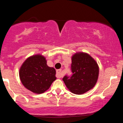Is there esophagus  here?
<instances>
[{"instance_id": "esophagus-1", "label": "esophagus", "mask_w": 123, "mask_h": 123, "mask_svg": "<svg viewBox=\"0 0 123 123\" xmlns=\"http://www.w3.org/2000/svg\"><path fill=\"white\" fill-rule=\"evenodd\" d=\"M56 75L57 77L60 78L62 77V70L61 69H59L56 71Z\"/></svg>"}]
</instances>
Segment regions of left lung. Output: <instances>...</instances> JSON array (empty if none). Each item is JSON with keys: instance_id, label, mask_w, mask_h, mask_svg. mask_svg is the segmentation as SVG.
Listing matches in <instances>:
<instances>
[{"instance_id": "1", "label": "left lung", "mask_w": 123, "mask_h": 123, "mask_svg": "<svg viewBox=\"0 0 123 123\" xmlns=\"http://www.w3.org/2000/svg\"><path fill=\"white\" fill-rule=\"evenodd\" d=\"M72 75L63 78L68 89L76 94H82L94 87L99 76V67L90 55L75 54L72 58Z\"/></svg>"}]
</instances>
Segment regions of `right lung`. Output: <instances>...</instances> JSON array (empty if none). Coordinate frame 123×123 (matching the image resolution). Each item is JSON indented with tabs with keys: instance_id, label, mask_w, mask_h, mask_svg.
Returning <instances> with one entry per match:
<instances>
[{
	"instance_id": "obj_1",
	"label": "right lung",
	"mask_w": 123,
	"mask_h": 123,
	"mask_svg": "<svg viewBox=\"0 0 123 123\" xmlns=\"http://www.w3.org/2000/svg\"><path fill=\"white\" fill-rule=\"evenodd\" d=\"M19 75L24 87L37 94L47 91L56 80L55 69L48 66L45 58L40 55L28 58L21 67Z\"/></svg>"
}]
</instances>
